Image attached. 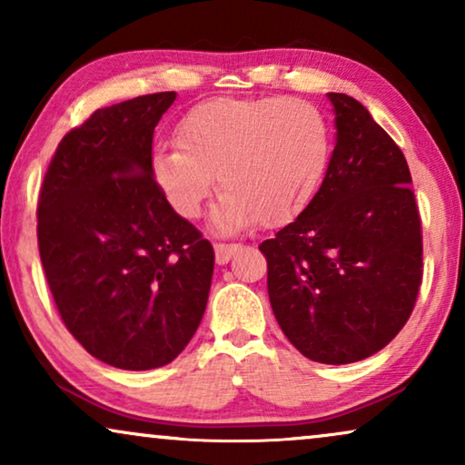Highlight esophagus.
<instances>
[{
  "label": "esophagus",
  "mask_w": 465,
  "mask_h": 465,
  "mask_svg": "<svg viewBox=\"0 0 465 465\" xmlns=\"http://www.w3.org/2000/svg\"><path fill=\"white\" fill-rule=\"evenodd\" d=\"M215 262L218 264H228V260H231L234 253L241 250V245H234V243H215Z\"/></svg>",
  "instance_id": "34e87169"
}]
</instances>
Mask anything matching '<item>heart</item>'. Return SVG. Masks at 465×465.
Segmentation results:
<instances>
[{
  "instance_id": "obj_1",
  "label": "heart",
  "mask_w": 465,
  "mask_h": 465,
  "mask_svg": "<svg viewBox=\"0 0 465 465\" xmlns=\"http://www.w3.org/2000/svg\"><path fill=\"white\" fill-rule=\"evenodd\" d=\"M177 143L158 148L152 175L182 218L194 220L218 186L212 224L220 232L283 226L313 199L328 164L322 112L302 99L218 97L193 107Z\"/></svg>"
}]
</instances>
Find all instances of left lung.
<instances>
[{
	"instance_id": "1",
	"label": "left lung",
	"mask_w": 465,
	"mask_h": 465,
	"mask_svg": "<svg viewBox=\"0 0 465 465\" xmlns=\"http://www.w3.org/2000/svg\"><path fill=\"white\" fill-rule=\"evenodd\" d=\"M336 145L298 218L260 243L272 313L304 358H371L409 322L423 275L421 218L402 150L360 101L328 93Z\"/></svg>"
}]
</instances>
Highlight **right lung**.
I'll return each mask as SVG.
<instances>
[{
    "label": "right lung",
    "mask_w": 465,
    "mask_h": 465,
    "mask_svg": "<svg viewBox=\"0 0 465 465\" xmlns=\"http://www.w3.org/2000/svg\"><path fill=\"white\" fill-rule=\"evenodd\" d=\"M175 93L101 107L61 139L37 201V245L59 315L123 371L173 361L205 313L213 247L152 175V135Z\"/></svg>",
    "instance_id": "obj_1"
}]
</instances>
